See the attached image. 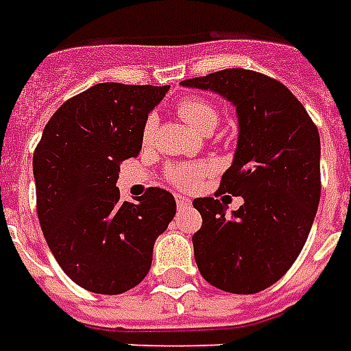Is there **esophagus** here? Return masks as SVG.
I'll use <instances>...</instances> for the list:
<instances>
[{"instance_id":"1","label":"esophagus","mask_w":351,"mask_h":351,"mask_svg":"<svg viewBox=\"0 0 351 351\" xmlns=\"http://www.w3.org/2000/svg\"><path fill=\"white\" fill-rule=\"evenodd\" d=\"M176 204H178V207H186V205H191V197L183 196V194H176Z\"/></svg>"}]
</instances>
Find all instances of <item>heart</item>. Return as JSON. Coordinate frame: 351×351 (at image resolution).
<instances>
[{
	"mask_svg": "<svg viewBox=\"0 0 351 351\" xmlns=\"http://www.w3.org/2000/svg\"><path fill=\"white\" fill-rule=\"evenodd\" d=\"M176 109H178V114L191 128H194L196 131H202V133L210 131L218 123V110H216L215 105L209 104L204 97H183ZM155 128H157V118L149 116L146 123H144V141H152ZM202 173H204L202 166L181 165L170 170V181L176 186H181V189H191L199 181Z\"/></svg>",
	"mask_w": 351,
	"mask_h": 351,
	"instance_id": "heart-1",
	"label": "heart"
}]
</instances>
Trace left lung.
Segmentation results:
<instances>
[{"instance_id": "8db88e82", "label": "left lung", "mask_w": 351, "mask_h": 351, "mask_svg": "<svg viewBox=\"0 0 351 351\" xmlns=\"http://www.w3.org/2000/svg\"><path fill=\"white\" fill-rule=\"evenodd\" d=\"M181 86L215 92L237 109L239 141L218 194L241 196L231 215L215 197L192 205L204 223L192 237L204 279L233 294L274 285L298 259L320 202V136L285 85L259 72L229 68Z\"/></svg>"}]
</instances>
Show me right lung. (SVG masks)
<instances>
[{
    "label": "right lung",
    "instance_id": "obj_1",
    "mask_svg": "<svg viewBox=\"0 0 351 351\" xmlns=\"http://www.w3.org/2000/svg\"><path fill=\"white\" fill-rule=\"evenodd\" d=\"M170 86L99 83L68 99L33 155L36 213L51 254L73 283L122 294L152 266L154 244L176 215L168 191L152 186L122 202L120 162L142 149L144 123Z\"/></svg>",
    "mask_w": 351,
    "mask_h": 351
}]
</instances>
